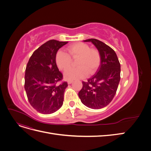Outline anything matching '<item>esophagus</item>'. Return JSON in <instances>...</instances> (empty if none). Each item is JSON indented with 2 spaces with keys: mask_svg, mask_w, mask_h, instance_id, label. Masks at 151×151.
Here are the masks:
<instances>
[{
  "mask_svg": "<svg viewBox=\"0 0 151 151\" xmlns=\"http://www.w3.org/2000/svg\"><path fill=\"white\" fill-rule=\"evenodd\" d=\"M72 83V80H68V81H67V83H68V84H71Z\"/></svg>",
  "mask_w": 151,
  "mask_h": 151,
  "instance_id": "esophagus-1",
  "label": "esophagus"
}]
</instances>
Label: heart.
I'll use <instances>...</instances> for the list:
<instances>
[{"instance_id":"heart-1","label":"heart","mask_w":151,"mask_h":151,"mask_svg":"<svg viewBox=\"0 0 151 151\" xmlns=\"http://www.w3.org/2000/svg\"><path fill=\"white\" fill-rule=\"evenodd\" d=\"M67 53L57 52L55 62L58 68L65 70L69 67L71 58H77V68H70L64 72L67 79L74 80L83 78L88 74H93L98 68L101 62V56L97 49L90 48L88 45L82 42L73 43L66 48Z\"/></svg>"}]
</instances>
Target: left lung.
<instances>
[{
	"label": "left lung",
	"instance_id": "8db88e82",
	"mask_svg": "<svg viewBox=\"0 0 151 151\" xmlns=\"http://www.w3.org/2000/svg\"><path fill=\"white\" fill-rule=\"evenodd\" d=\"M92 42L101 56V63L96 74L86 82L79 92L81 102L87 107L101 109L110 103L116 93L120 80V63L115 52L98 40H84Z\"/></svg>",
	"mask_w": 151,
	"mask_h": 151
}]
</instances>
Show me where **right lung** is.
I'll return each instance as SVG.
<instances>
[{
  "mask_svg": "<svg viewBox=\"0 0 151 151\" xmlns=\"http://www.w3.org/2000/svg\"><path fill=\"white\" fill-rule=\"evenodd\" d=\"M68 42L49 40L32 54L27 63L24 76V89L28 99L34 109L42 114H51L60 109L63 94L68 86L62 81L55 56L59 48Z\"/></svg>",
  "mask_w": 151,
  "mask_h": 151,
  "instance_id": "1",
  "label": "right lung"
}]
</instances>
